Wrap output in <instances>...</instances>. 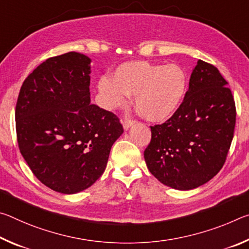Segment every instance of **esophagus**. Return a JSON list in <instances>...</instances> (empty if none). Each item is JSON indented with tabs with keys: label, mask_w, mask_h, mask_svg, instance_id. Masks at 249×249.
<instances>
[{
	"label": "esophagus",
	"mask_w": 249,
	"mask_h": 249,
	"mask_svg": "<svg viewBox=\"0 0 249 249\" xmlns=\"http://www.w3.org/2000/svg\"><path fill=\"white\" fill-rule=\"evenodd\" d=\"M134 123H135V121H132V120H129V119H125L123 121V127H124V129L127 130Z\"/></svg>",
	"instance_id": "esophagus-1"
}]
</instances>
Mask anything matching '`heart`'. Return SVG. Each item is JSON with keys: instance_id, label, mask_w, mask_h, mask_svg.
I'll return each mask as SVG.
<instances>
[{"instance_id": "b5f03b06", "label": "heart", "mask_w": 249, "mask_h": 249, "mask_svg": "<svg viewBox=\"0 0 249 249\" xmlns=\"http://www.w3.org/2000/svg\"><path fill=\"white\" fill-rule=\"evenodd\" d=\"M101 102L113 111L128 103L135 105L146 120L162 122L178 111L188 90V75L180 65H156L133 61L120 66L112 78L102 77L98 83Z\"/></svg>"}]
</instances>
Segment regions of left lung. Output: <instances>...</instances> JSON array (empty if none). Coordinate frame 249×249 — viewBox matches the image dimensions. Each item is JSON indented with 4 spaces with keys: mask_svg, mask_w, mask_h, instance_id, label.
Returning <instances> with one entry per match:
<instances>
[{
    "mask_svg": "<svg viewBox=\"0 0 249 249\" xmlns=\"http://www.w3.org/2000/svg\"><path fill=\"white\" fill-rule=\"evenodd\" d=\"M235 123V101L226 80L216 67L199 60L178 111L163 124L150 126L147 168L177 190L200 187L224 165Z\"/></svg>",
    "mask_w": 249,
    "mask_h": 249,
    "instance_id": "obj_1",
    "label": "left lung"
}]
</instances>
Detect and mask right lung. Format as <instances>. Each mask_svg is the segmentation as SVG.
Segmentation results:
<instances>
[{
    "label": "right lung",
    "mask_w": 249,
    "mask_h": 249,
    "mask_svg": "<svg viewBox=\"0 0 249 249\" xmlns=\"http://www.w3.org/2000/svg\"><path fill=\"white\" fill-rule=\"evenodd\" d=\"M90 62L74 52L47 59L25 79L16 103L20 154L41 183L65 195L102 176L124 132L115 114L90 103Z\"/></svg>",
    "instance_id": "add662e5"
}]
</instances>
